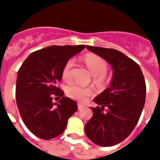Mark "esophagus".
Wrapping results in <instances>:
<instances>
[{"instance_id":"34e87169","label":"esophagus","mask_w":160,"mask_h":160,"mask_svg":"<svg viewBox=\"0 0 160 160\" xmlns=\"http://www.w3.org/2000/svg\"><path fill=\"white\" fill-rule=\"evenodd\" d=\"M83 108H84V105H82L81 103H78V110H82Z\"/></svg>"}]
</instances>
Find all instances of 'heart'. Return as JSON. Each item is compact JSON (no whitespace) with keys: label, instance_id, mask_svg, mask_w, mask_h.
Returning a JSON list of instances; mask_svg holds the SVG:
<instances>
[{"label":"heart","instance_id":"obj_1","mask_svg":"<svg viewBox=\"0 0 160 160\" xmlns=\"http://www.w3.org/2000/svg\"><path fill=\"white\" fill-rule=\"evenodd\" d=\"M84 61L90 73L94 77H99V79L105 75L107 71V64L102 58L95 54H87L85 56ZM74 65L73 59L66 62L62 69V78L65 81H70L72 77V69ZM68 96L79 102L87 101V98L94 93V90L90 87H84L79 84H72L66 90Z\"/></svg>","mask_w":160,"mask_h":160}]
</instances>
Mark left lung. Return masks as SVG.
Wrapping results in <instances>:
<instances>
[{"instance_id":"1","label":"left lung","mask_w":160,"mask_h":160,"mask_svg":"<svg viewBox=\"0 0 160 160\" xmlns=\"http://www.w3.org/2000/svg\"><path fill=\"white\" fill-rule=\"evenodd\" d=\"M87 49L105 59L113 69L109 88L94 101L92 118L85 132L98 146L111 147L128 138L140 118L146 98V83L135 61L116 49L87 46Z\"/></svg>"}]
</instances>
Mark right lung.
I'll list each match as a JSON object with an SVG mask.
<instances>
[{"instance_id": "obj_1", "label": "right lung", "mask_w": 160, "mask_h": 160, "mask_svg": "<svg viewBox=\"0 0 160 160\" xmlns=\"http://www.w3.org/2000/svg\"><path fill=\"white\" fill-rule=\"evenodd\" d=\"M85 45L51 46L32 52L20 67L16 102L24 123L34 135L51 139L62 134L67 121L78 110L77 103L57 87L65 64ZM62 97L58 103L52 98Z\"/></svg>"}]
</instances>
